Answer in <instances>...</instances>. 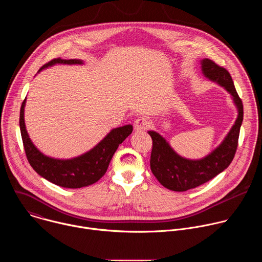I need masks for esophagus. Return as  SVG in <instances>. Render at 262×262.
Returning a JSON list of instances; mask_svg holds the SVG:
<instances>
[{
    "label": "esophagus",
    "instance_id": "obj_1",
    "mask_svg": "<svg viewBox=\"0 0 262 262\" xmlns=\"http://www.w3.org/2000/svg\"><path fill=\"white\" fill-rule=\"evenodd\" d=\"M149 126V121L145 117H140L135 120L134 122V128L137 133H143L145 132Z\"/></svg>",
    "mask_w": 262,
    "mask_h": 262
}]
</instances>
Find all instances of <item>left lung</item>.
Segmentation results:
<instances>
[{
  "label": "left lung",
  "mask_w": 262,
  "mask_h": 262,
  "mask_svg": "<svg viewBox=\"0 0 262 262\" xmlns=\"http://www.w3.org/2000/svg\"><path fill=\"white\" fill-rule=\"evenodd\" d=\"M200 64L204 78L223 87L231 95L237 110V117L221 144L207 156L198 160L179 156L162 135L155 130L148 132L152 139L151 172L162 185L174 192H185L197 188L225 170L234 158L243 123V102L229 72L209 59H202Z\"/></svg>",
  "instance_id": "left-lung-1"
}]
</instances>
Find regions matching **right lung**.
Returning a JSON list of instances; mask_svg holds the SVG:
<instances>
[{
    "mask_svg": "<svg viewBox=\"0 0 262 262\" xmlns=\"http://www.w3.org/2000/svg\"><path fill=\"white\" fill-rule=\"evenodd\" d=\"M57 64L83 65L84 61L80 59H54L43 65L38 73ZM26 101L27 97L20 107L19 127L27 159L32 168L41 177L62 188L80 189L98 181L106 172L118 146L133 132L132 124L113 128L89 151L71 159H55L42 154L29 137L25 123Z\"/></svg>",
    "mask_w": 262,
    "mask_h": 262,
    "instance_id": "1",
    "label": "right lung"
}]
</instances>
